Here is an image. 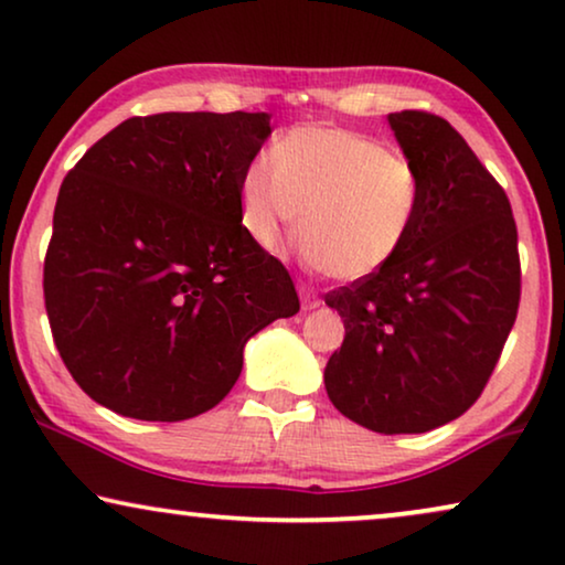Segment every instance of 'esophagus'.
<instances>
[{
	"instance_id": "esophagus-1",
	"label": "esophagus",
	"mask_w": 565,
	"mask_h": 565,
	"mask_svg": "<svg viewBox=\"0 0 565 565\" xmlns=\"http://www.w3.org/2000/svg\"><path fill=\"white\" fill-rule=\"evenodd\" d=\"M300 303H303L306 311H311V308L319 306L321 300H319V296H316L313 290H308V288H300Z\"/></svg>"
}]
</instances>
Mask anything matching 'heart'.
I'll return each instance as SVG.
<instances>
[{"label": "heart", "mask_w": 565, "mask_h": 565, "mask_svg": "<svg viewBox=\"0 0 565 565\" xmlns=\"http://www.w3.org/2000/svg\"><path fill=\"white\" fill-rule=\"evenodd\" d=\"M419 198L422 177L408 153L334 126L288 130L273 159L254 157L238 182L252 242L275 249L298 221L306 259L334 280H362L388 265L412 231Z\"/></svg>", "instance_id": "obj_1"}]
</instances>
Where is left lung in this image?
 Wrapping results in <instances>:
<instances>
[{
    "label": "left lung",
    "instance_id": "1",
    "mask_svg": "<svg viewBox=\"0 0 565 565\" xmlns=\"http://www.w3.org/2000/svg\"><path fill=\"white\" fill-rule=\"evenodd\" d=\"M388 122L419 169V211L388 265L327 292L344 342L323 383L347 419L422 435L483 393L514 327L522 267L507 192L466 138L424 110Z\"/></svg>",
    "mask_w": 565,
    "mask_h": 565
}]
</instances>
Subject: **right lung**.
Masks as SVG:
<instances>
[{"instance_id": "right-lung-1", "label": "right lung", "mask_w": 565, "mask_h": 565, "mask_svg": "<svg viewBox=\"0 0 565 565\" xmlns=\"http://www.w3.org/2000/svg\"><path fill=\"white\" fill-rule=\"evenodd\" d=\"M267 136V113L128 118L64 177L45 313L97 404L143 422L192 419L234 388L244 344L300 311L288 269L238 213V182Z\"/></svg>"}]
</instances>
